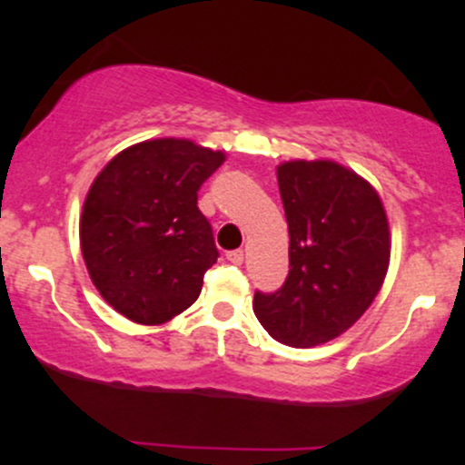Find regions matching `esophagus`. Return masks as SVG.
<instances>
[{
  "label": "esophagus",
  "instance_id": "1",
  "mask_svg": "<svg viewBox=\"0 0 465 465\" xmlns=\"http://www.w3.org/2000/svg\"><path fill=\"white\" fill-rule=\"evenodd\" d=\"M227 260H229V262H232V264H242V262H244V251H242V249L229 251Z\"/></svg>",
  "mask_w": 465,
  "mask_h": 465
}]
</instances>
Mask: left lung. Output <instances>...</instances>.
I'll list each match as a JSON object with an SVG mask.
<instances>
[{
  "label": "left lung",
  "instance_id": "left-lung-1",
  "mask_svg": "<svg viewBox=\"0 0 465 465\" xmlns=\"http://www.w3.org/2000/svg\"><path fill=\"white\" fill-rule=\"evenodd\" d=\"M291 271L271 295L255 292L262 328L291 348L350 330L376 300L391 255L385 205L367 179L332 159L277 165Z\"/></svg>",
  "mask_w": 465,
  "mask_h": 465
}]
</instances>
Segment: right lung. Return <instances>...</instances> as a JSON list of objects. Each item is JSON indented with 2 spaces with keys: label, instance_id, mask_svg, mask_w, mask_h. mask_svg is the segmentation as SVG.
<instances>
[{
  "label": "right lung",
  "instance_id": "right-lung-1",
  "mask_svg": "<svg viewBox=\"0 0 465 465\" xmlns=\"http://www.w3.org/2000/svg\"><path fill=\"white\" fill-rule=\"evenodd\" d=\"M227 154L179 137L124 148L94 179L80 214V249L114 311L162 325L199 300L218 251L196 205Z\"/></svg>",
  "mask_w": 465,
  "mask_h": 465
}]
</instances>
